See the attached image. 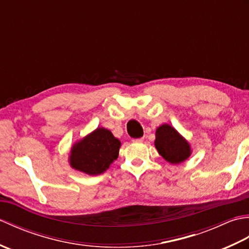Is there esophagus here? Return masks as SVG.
Wrapping results in <instances>:
<instances>
[{
	"label": "esophagus",
	"mask_w": 249,
	"mask_h": 249,
	"mask_svg": "<svg viewBox=\"0 0 249 249\" xmlns=\"http://www.w3.org/2000/svg\"><path fill=\"white\" fill-rule=\"evenodd\" d=\"M144 140L143 137L142 138H137V139H133V142H135V143H140V142H142Z\"/></svg>",
	"instance_id": "obj_1"
}]
</instances>
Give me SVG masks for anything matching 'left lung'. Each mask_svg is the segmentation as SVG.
I'll return each instance as SVG.
<instances>
[{
    "instance_id": "left-lung-1",
    "label": "left lung",
    "mask_w": 249,
    "mask_h": 249,
    "mask_svg": "<svg viewBox=\"0 0 249 249\" xmlns=\"http://www.w3.org/2000/svg\"><path fill=\"white\" fill-rule=\"evenodd\" d=\"M155 146L158 153L170 163L182 162L190 155L188 142L168 124L156 129Z\"/></svg>"
}]
</instances>
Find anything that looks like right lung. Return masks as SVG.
Masks as SVG:
<instances>
[{"label": "right lung", "instance_id": "add662e5", "mask_svg": "<svg viewBox=\"0 0 249 249\" xmlns=\"http://www.w3.org/2000/svg\"><path fill=\"white\" fill-rule=\"evenodd\" d=\"M120 146V140L110 130L97 128L72 146L71 166L89 176H97L118 158Z\"/></svg>", "mask_w": 249, "mask_h": 249}]
</instances>
